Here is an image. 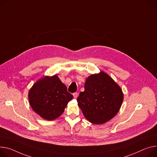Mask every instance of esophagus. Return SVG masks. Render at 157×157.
Wrapping results in <instances>:
<instances>
[{
  "instance_id": "1",
  "label": "esophagus",
  "mask_w": 157,
  "mask_h": 157,
  "mask_svg": "<svg viewBox=\"0 0 157 157\" xmlns=\"http://www.w3.org/2000/svg\"><path fill=\"white\" fill-rule=\"evenodd\" d=\"M73 96H74L75 98L76 99V98L78 97V93H73Z\"/></svg>"
}]
</instances>
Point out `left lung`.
Listing matches in <instances>:
<instances>
[{"label":"left lung","instance_id":"left-lung-1","mask_svg":"<svg viewBox=\"0 0 157 157\" xmlns=\"http://www.w3.org/2000/svg\"><path fill=\"white\" fill-rule=\"evenodd\" d=\"M123 98L119 85L107 73L101 71L86 78L84 91L80 93L77 101L88 121L100 124L117 115Z\"/></svg>","mask_w":157,"mask_h":157}]
</instances>
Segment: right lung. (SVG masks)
Segmentation results:
<instances>
[{
  "mask_svg": "<svg viewBox=\"0 0 157 157\" xmlns=\"http://www.w3.org/2000/svg\"><path fill=\"white\" fill-rule=\"evenodd\" d=\"M73 98L56 75L45 76L37 80L28 94L33 111L42 118L49 121L59 118Z\"/></svg>",
  "mask_w": 157,
  "mask_h": 157,
  "instance_id": "right-lung-1",
  "label": "right lung"
}]
</instances>
